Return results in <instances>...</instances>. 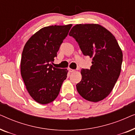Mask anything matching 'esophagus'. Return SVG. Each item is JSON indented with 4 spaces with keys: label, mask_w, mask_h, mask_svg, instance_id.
<instances>
[{
    "label": "esophagus",
    "mask_w": 135,
    "mask_h": 135,
    "mask_svg": "<svg viewBox=\"0 0 135 135\" xmlns=\"http://www.w3.org/2000/svg\"><path fill=\"white\" fill-rule=\"evenodd\" d=\"M68 70H69V71L70 72V73H73V72L75 71L74 69H71V68H69L68 69Z\"/></svg>",
    "instance_id": "1"
}]
</instances>
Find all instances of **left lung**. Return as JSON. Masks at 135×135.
<instances>
[{"instance_id": "1", "label": "left lung", "mask_w": 135, "mask_h": 135, "mask_svg": "<svg viewBox=\"0 0 135 135\" xmlns=\"http://www.w3.org/2000/svg\"><path fill=\"white\" fill-rule=\"evenodd\" d=\"M69 35L77 42L84 55L93 58L90 69L81 70L77 91L86 100H103L111 92L120 74L123 54L117 40L97 24L77 25Z\"/></svg>"}]
</instances>
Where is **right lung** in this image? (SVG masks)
Wrapping results in <instances>:
<instances>
[{
  "instance_id": "right-lung-1",
  "label": "right lung",
  "mask_w": 135,
  "mask_h": 135,
  "mask_svg": "<svg viewBox=\"0 0 135 135\" xmlns=\"http://www.w3.org/2000/svg\"><path fill=\"white\" fill-rule=\"evenodd\" d=\"M72 26L43 27L31 36L24 47L21 74L29 95L40 104L54 101L67 77V69L56 68L50 62L57 56Z\"/></svg>"
}]
</instances>
